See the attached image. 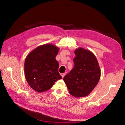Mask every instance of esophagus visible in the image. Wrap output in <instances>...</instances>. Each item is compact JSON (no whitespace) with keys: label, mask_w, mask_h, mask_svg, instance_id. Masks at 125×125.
Masks as SVG:
<instances>
[{"label":"esophagus","mask_w":125,"mask_h":125,"mask_svg":"<svg viewBox=\"0 0 125 125\" xmlns=\"http://www.w3.org/2000/svg\"><path fill=\"white\" fill-rule=\"evenodd\" d=\"M65 74H66V73H60V75H62V78L64 77V76H65Z\"/></svg>","instance_id":"1"}]
</instances>
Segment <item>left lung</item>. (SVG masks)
<instances>
[{
    "instance_id": "8db88e82",
    "label": "left lung",
    "mask_w": 125,
    "mask_h": 125,
    "mask_svg": "<svg viewBox=\"0 0 125 125\" xmlns=\"http://www.w3.org/2000/svg\"><path fill=\"white\" fill-rule=\"evenodd\" d=\"M74 67L63 78L71 95L84 97L92 92L99 82L101 71L96 58L91 52L82 48L74 51Z\"/></svg>"
}]
</instances>
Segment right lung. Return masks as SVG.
<instances>
[{"label":"right lung","instance_id":"obj_1","mask_svg":"<svg viewBox=\"0 0 125 125\" xmlns=\"http://www.w3.org/2000/svg\"><path fill=\"white\" fill-rule=\"evenodd\" d=\"M59 48L52 44L37 47L26 57L24 62L26 80L38 92L50 89L55 82L62 79L58 73L59 63L55 59Z\"/></svg>","mask_w":125,"mask_h":125}]
</instances>
